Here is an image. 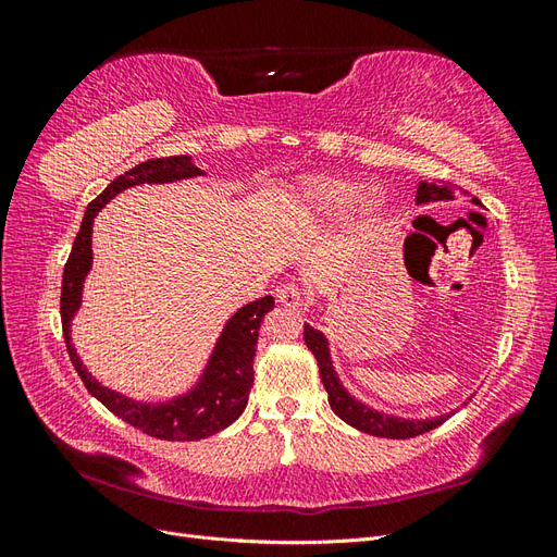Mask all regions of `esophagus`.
I'll use <instances>...</instances> for the list:
<instances>
[{"label":"esophagus","mask_w":557,"mask_h":557,"mask_svg":"<svg viewBox=\"0 0 557 557\" xmlns=\"http://www.w3.org/2000/svg\"><path fill=\"white\" fill-rule=\"evenodd\" d=\"M276 301L285 309H299L301 307V290L295 283L283 285V288L276 293Z\"/></svg>","instance_id":"1"}]
</instances>
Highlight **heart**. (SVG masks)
Wrapping results in <instances>:
<instances>
[{"label": "heart", "instance_id": "b5f03b06", "mask_svg": "<svg viewBox=\"0 0 557 557\" xmlns=\"http://www.w3.org/2000/svg\"><path fill=\"white\" fill-rule=\"evenodd\" d=\"M352 205H356L362 221H376L379 215H383L387 199L379 188L362 190L356 181L327 174L301 178L293 190V209L307 223L334 221Z\"/></svg>", "mask_w": 557, "mask_h": 557}]
</instances>
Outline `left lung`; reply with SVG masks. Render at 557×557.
<instances>
[{
	"label": "left lung",
	"mask_w": 557,
	"mask_h": 557,
	"mask_svg": "<svg viewBox=\"0 0 557 557\" xmlns=\"http://www.w3.org/2000/svg\"><path fill=\"white\" fill-rule=\"evenodd\" d=\"M455 193L469 195L467 190L458 188V185L446 183V181H442V183H425L423 181L418 185L416 205L446 201V199H453ZM471 205H481V201L476 197H471ZM305 342L318 360L320 379H323L332 411L350 428H356L364 434L385 436V440H409V436H418V434H425L434 428H440L448 418V416H434V418L418 420V418H401V416H391L385 411L372 409L369 404H362L360 399L352 397L344 387V383L339 381V376H336V369H334L332 356H330L327 336L311 325H305Z\"/></svg>",
	"instance_id": "1"
}]
</instances>
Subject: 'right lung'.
<instances>
[{
	"label": "right lung",
	"instance_id": "obj_1",
	"mask_svg": "<svg viewBox=\"0 0 557 557\" xmlns=\"http://www.w3.org/2000/svg\"><path fill=\"white\" fill-rule=\"evenodd\" d=\"M205 176V172L195 166L190 156H174V158H158L148 160L137 166H132L123 176L113 178L107 190L95 197L86 215H83L81 230L74 239V248L70 260L64 264L62 274V297H60V313H62V332L64 344L70 350L72 364L81 381L86 383L88 393L97 397L104 407L123 418L125 423L137 428L156 440L164 442H197L230 428L237 420L248 401V393L252 387V358H256L258 346V330L264 313L274 309V297L267 295L262 299L250 301L237 313H232L225 323L221 336L211 350L205 372L197 383L164 401H139L125 397L99 383L88 367L83 364L78 352L72 344V320L81 309L83 301V283H86L92 269V223L95 215L102 211L109 201L127 188L141 183H174L183 178Z\"/></svg>",
	"mask_w": 557,
	"mask_h": 557
}]
</instances>
